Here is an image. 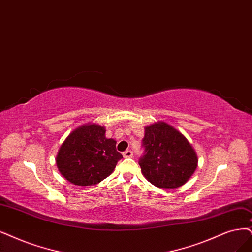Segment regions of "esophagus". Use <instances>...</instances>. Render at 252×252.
Listing matches in <instances>:
<instances>
[{"label":"esophagus","instance_id":"1","mask_svg":"<svg viewBox=\"0 0 252 252\" xmlns=\"http://www.w3.org/2000/svg\"><path fill=\"white\" fill-rule=\"evenodd\" d=\"M123 155H124V157H125V158H132V157H133V152H132V151H129V150H127V151H126Z\"/></svg>","mask_w":252,"mask_h":252}]
</instances>
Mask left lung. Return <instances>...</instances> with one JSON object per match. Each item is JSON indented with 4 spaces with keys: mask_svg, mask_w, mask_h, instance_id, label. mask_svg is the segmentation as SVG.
Returning a JSON list of instances; mask_svg holds the SVG:
<instances>
[{
    "mask_svg": "<svg viewBox=\"0 0 252 252\" xmlns=\"http://www.w3.org/2000/svg\"><path fill=\"white\" fill-rule=\"evenodd\" d=\"M142 146L139 165L145 179L156 187L179 188L197 168V155L187 138L164 121L145 126Z\"/></svg>",
    "mask_w": 252,
    "mask_h": 252,
    "instance_id": "left-lung-1",
    "label": "left lung"
}]
</instances>
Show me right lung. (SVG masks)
Here are the masks:
<instances>
[{
    "label": "right lung",
    "mask_w": 252,
    "mask_h": 252,
    "mask_svg": "<svg viewBox=\"0 0 252 252\" xmlns=\"http://www.w3.org/2000/svg\"><path fill=\"white\" fill-rule=\"evenodd\" d=\"M106 129L87 124L71 132L56 157L60 173L77 186L100 183L113 172L123 155L116 151L114 139L106 138Z\"/></svg>",
    "instance_id": "right-lung-1"
}]
</instances>
